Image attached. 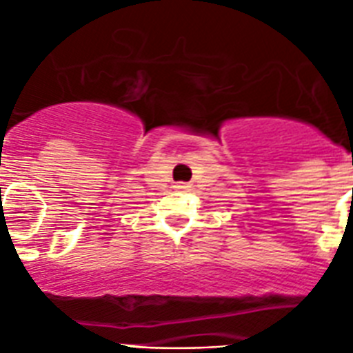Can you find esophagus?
Instances as JSON below:
<instances>
[{
    "instance_id": "1",
    "label": "esophagus",
    "mask_w": 353,
    "mask_h": 353,
    "mask_svg": "<svg viewBox=\"0 0 353 353\" xmlns=\"http://www.w3.org/2000/svg\"><path fill=\"white\" fill-rule=\"evenodd\" d=\"M174 188H177V190H183V192H187V190H190V185H188V183H176V185H174Z\"/></svg>"
}]
</instances>
